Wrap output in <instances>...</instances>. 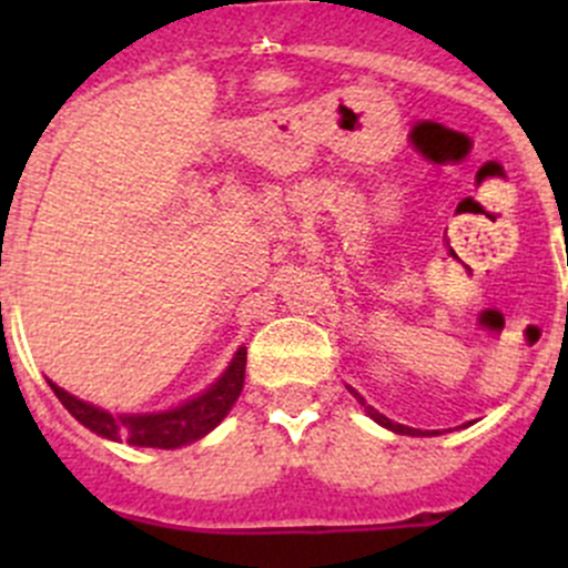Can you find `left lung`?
I'll return each instance as SVG.
<instances>
[{
  "instance_id": "left-lung-1",
  "label": "left lung",
  "mask_w": 568,
  "mask_h": 568,
  "mask_svg": "<svg viewBox=\"0 0 568 568\" xmlns=\"http://www.w3.org/2000/svg\"><path fill=\"white\" fill-rule=\"evenodd\" d=\"M352 393H354V390H352ZM354 398H357L359 404L365 406V412H368V415L374 417V420L379 423V426L390 428V432H395V434H409V437H423V434H426V437H428V432H420V428H409V426H400V423H393L390 417H385V415H382V412H376L374 406L365 404V398H363V395H359V393H354ZM432 434H437V432H432Z\"/></svg>"
}]
</instances>
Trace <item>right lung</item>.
Wrapping results in <instances>:
<instances>
[{
	"instance_id": "add662e5",
	"label": "right lung",
	"mask_w": 568,
	"mask_h": 568,
	"mask_svg": "<svg viewBox=\"0 0 568 568\" xmlns=\"http://www.w3.org/2000/svg\"><path fill=\"white\" fill-rule=\"evenodd\" d=\"M244 365H247V346H239L233 354L231 365L225 374L197 395L189 398L186 404L175 406L168 412H151V415H112V412L101 409V406L88 404V400L77 398L54 382L49 387L54 390L57 398L62 400L68 412L82 423L84 428L95 432L99 437L114 439V443H129L136 448H181V445L194 443V439L205 437L211 428L220 426L236 398L242 395L244 387Z\"/></svg>"
}]
</instances>
